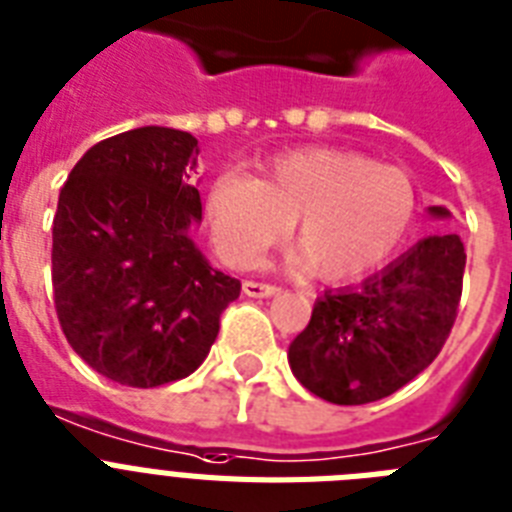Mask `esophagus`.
Instances as JSON below:
<instances>
[{
	"label": "esophagus",
	"mask_w": 512,
	"mask_h": 512,
	"mask_svg": "<svg viewBox=\"0 0 512 512\" xmlns=\"http://www.w3.org/2000/svg\"><path fill=\"white\" fill-rule=\"evenodd\" d=\"M278 286L273 283H257V281H244V294L252 296V299H268V296L278 294Z\"/></svg>",
	"instance_id": "esophagus-1"
}]
</instances>
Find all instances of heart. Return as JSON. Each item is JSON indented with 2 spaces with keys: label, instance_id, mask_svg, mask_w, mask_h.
<instances>
[{
  "label": "heart",
  "instance_id": "1",
  "mask_svg": "<svg viewBox=\"0 0 512 512\" xmlns=\"http://www.w3.org/2000/svg\"><path fill=\"white\" fill-rule=\"evenodd\" d=\"M416 205L406 171L336 148L291 150L255 179L223 171L208 187L210 236L226 263L255 265L294 223L296 260L325 283L380 268L409 234Z\"/></svg>",
  "mask_w": 512,
  "mask_h": 512
}]
</instances>
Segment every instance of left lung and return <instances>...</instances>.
<instances>
[{
	"label": "left lung",
	"instance_id": "8db88e82",
	"mask_svg": "<svg viewBox=\"0 0 512 512\" xmlns=\"http://www.w3.org/2000/svg\"><path fill=\"white\" fill-rule=\"evenodd\" d=\"M429 213L450 216L440 205ZM463 268L461 236L437 234L359 286L325 291L289 346L294 377L338 406H362L403 388L448 341Z\"/></svg>",
	"mask_w": 512,
	"mask_h": 512
}]
</instances>
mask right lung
I'll return each instance as SVG.
<instances>
[{
	"mask_svg": "<svg viewBox=\"0 0 512 512\" xmlns=\"http://www.w3.org/2000/svg\"><path fill=\"white\" fill-rule=\"evenodd\" d=\"M197 140L137 127L85 153L59 192L51 286L59 325L98 375L156 388L192 375L242 283L190 239L203 218Z\"/></svg>",
	"mask_w": 512,
	"mask_h": 512,
	"instance_id": "1",
	"label": "right lung"
}]
</instances>
